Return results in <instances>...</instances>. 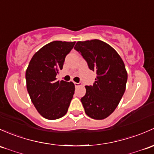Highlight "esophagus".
<instances>
[{"instance_id":"1","label":"esophagus","mask_w":154,"mask_h":154,"mask_svg":"<svg viewBox=\"0 0 154 154\" xmlns=\"http://www.w3.org/2000/svg\"><path fill=\"white\" fill-rule=\"evenodd\" d=\"M80 85H81V83H78V82H74V85H75L76 88L79 87Z\"/></svg>"}]
</instances>
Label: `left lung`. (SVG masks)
<instances>
[{"label": "left lung", "mask_w": 154, "mask_h": 154, "mask_svg": "<svg viewBox=\"0 0 154 154\" xmlns=\"http://www.w3.org/2000/svg\"><path fill=\"white\" fill-rule=\"evenodd\" d=\"M74 48L97 73L93 85L85 86L86 93L80 99L85 114L94 119L111 115L123 96L128 73L123 60L110 45L100 40L78 41Z\"/></svg>", "instance_id": "8db88e82"}]
</instances>
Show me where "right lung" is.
<instances>
[{
	"mask_svg": "<svg viewBox=\"0 0 154 154\" xmlns=\"http://www.w3.org/2000/svg\"><path fill=\"white\" fill-rule=\"evenodd\" d=\"M75 42H51L31 59L26 71V88L37 111L47 119H57L67 113L75 86L72 82L57 80L65 57Z\"/></svg>",
	"mask_w": 154,
	"mask_h": 154,
	"instance_id": "1",
	"label": "right lung"
}]
</instances>
